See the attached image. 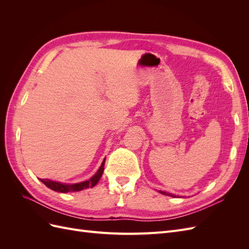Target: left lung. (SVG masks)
<instances>
[{
  "label": "left lung",
  "mask_w": 249,
  "mask_h": 249,
  "mask_svg": "<svg viewBox=\"0 0 249 249\" xmlns=\"http://www.w3.org/2000/svg\"><path fill=\"white\" fill-rule=\"evenodd\" d=\"M161 194H164V195H168V196H172V197H177V195L175 194H171V193H168V192H165V191H159Z\"/></svg>",
  "instance_id": "left-lung-1"
}]
</instances>
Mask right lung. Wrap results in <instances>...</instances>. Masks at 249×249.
I'll list each match as a JSON object with an SVG mask.
<instances>
[{"label": "right lung", "instance_id": "obj_1", "mask_svg": "<svg viewBox=\"0 0 249 249\" xmlns=\"http://www.w3.org/2000/svg\"><path fill=\"white\" fill-rule=\"evenodd\" d=\"M105 158L102 165L100 166L99 170L95 172V175L92 176L89 179L84 180V182H80V183H74V184H70V183H61L58 182V180H52L49 178H42L40 179L41 182L46 185L50 189L54 190L56 192H61V193H67V192H77V191H81L87 189V188H92L94 187L97 183H99L100 178L103 176L104 172V165H105Z\"/></svg>", "mask_w": 249, "mask_h": 249}]
</instances>
